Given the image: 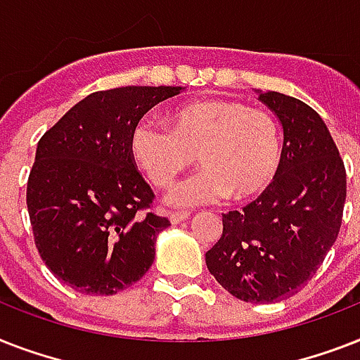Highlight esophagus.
Masks as SVG:
<instances>
[{"label":"esophagus","instance_id":"1","mask_svg":"<svg viewBox=\"0 0 360 360\" xmlns=\"http://www.w3.org/2000/svg\"><path fill=\"white\" fill-rule=\"evenodd\" d=\"M188 217H191L188 211H172V213H169V222H172V224H179V222H185Z\"/></svg>","mask_w":360,"mask_h":360}]
</instances>
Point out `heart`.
<instances>
[{
    "label": "heart",
    "mask_w": 360,
    "mask_h": 360,
    "mask_svg": "<svg viewBox=\"0 0 360 360\" xmlns=\"http://www.w3.org/2000/svg\"><path fill=\"white\" fill-rule=\"evenodd\" d=\"M129 153L157 188H169L194 157L202 169L169 192L177 207H196L262 194L278 174L282 132L278 121L240 101L207 98L175 108L169 127L143 115L132 124Z\"/></svg>",
    "instance_id": "b5f03b06"
}]
</instances>
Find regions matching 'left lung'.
<instances>
[{
    "label": "left lung",
    "instance_id": "8db88e82",
    "mask_svg": "<svg viewBox=\"0 0 360 360\" xmlns=\"http://www.w3.org/2000/svg\"><path fill=\"white\" fill-rule=\"evenodd\" d=\"M284 129L274 181L243 211L222 214V237L205 263L245 302L282 301L308 284L340 231L346 168L316 110L282 93H259Z\"/></svg>",
    "mask_w": 360,
    "mask_h": 360
}]
</instances>
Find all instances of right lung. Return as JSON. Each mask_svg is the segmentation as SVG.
<instances>
[{
  "label": "right lung",
  "instance_id": "1",
  "mask_svg": "<svg viewBox=\"0 0 360 360\" xmlns=\"http://www.w3.org/2000/svg\"><path fill=\"white\" fill-rule=\"evenodd\" d=\"M183 87L127 86L87 95L39 140L27 211L39 256L86 295H114L155 259L169 226L129 153L132 124Z\"/></svg>",
  "mask_w": 360,
  "mask_h": 360
}]
</instances>
